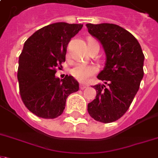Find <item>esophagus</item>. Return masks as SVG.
<instances>
[{"label": "esophagus", "mask_w": 158, "mask_h": 158, "mask_svg": "<svg viewBox=\"0 0 158 158\" xmlns=\"http://www.w3.org/2000/svg\"><path fill=\"white\" fill-rule=\"evenodd\" d=\"M87 87V85H85V84H80V89L83 90V89L86 88Z\"/></svg>", "instance_id": "34e87169"}]
</instances>
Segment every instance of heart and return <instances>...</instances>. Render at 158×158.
Masks as SVG:
<instances>
[{
	"instance_id": "obj_1",
	"label": "heart",
	"mask_w": 158,
	"mask_h": 158,
	"mask_svg": "<svg viewBox=\"0 0 158 158\" xmlns=\"http://www.w3.org/2000/svg\"><path fill=\"white\" fill-rule=\"evenodd\" d=\"M92 41H90L91 42ZM88 42V43H89ZM98 72L97 67L94 65H86V64L77 63L72 67L71 73L72 77L81 82H85L92 76H94Z\"/></svg>"
}]
</instances>
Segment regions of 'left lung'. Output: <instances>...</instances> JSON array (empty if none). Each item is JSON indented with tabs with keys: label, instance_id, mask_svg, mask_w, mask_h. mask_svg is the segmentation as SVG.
I'll return each instance as SVG.
<instances>
[{
	"label": "left lung",
	"instance_id": "8db88e82",
	"mask_svg": "<svg viewBox=\"0 0 158 158\" xmlns=\"http://www.w3.org/2000/svg\"><path fill=\"white\" fill-rule=\"evenodd\" d=\"M88 32L102 42L106 66L97 78L105 85H95L97 96L87 111L97 122L110 123L125 114L143 77L144 55L131 33L115 24H86Z\"/></svg>",
	"mask_w": 158,
	"mask_h": 158
}]
</instances>
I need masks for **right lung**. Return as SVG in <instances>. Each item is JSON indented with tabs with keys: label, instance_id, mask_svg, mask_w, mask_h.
<instances>
[{
	"label": "right lung",
	"instance_id": "obj_1",
	"mask_svg": "<svg viewBox=\"0 0 158 158\" xmlns=\"http://www.w3.org/2000/svg\"><path fill=\"white\" fill-rule=\"evenodd\" d=\"M82 27L53 23L36 31L25 42L19 56V91L26 107L37 117H59L66 98L79 90L78 81L72 76L60 80L55 74L66 61L67 45Z\"/></svg>",
	"mask_w": 158,
	"mask_h": 158
}]
</instances>
